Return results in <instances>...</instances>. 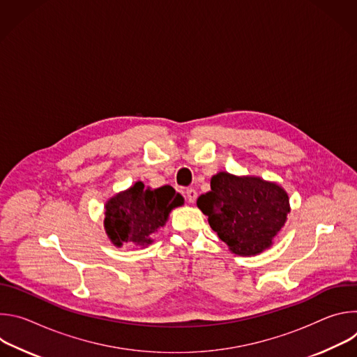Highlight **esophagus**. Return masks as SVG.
<instances>
[{"instance_id":"esophagus-1","label":"esophagus","mask_w":357,"mask_h":357,"mask_svg":"<svg viewBox=\"0 0 357 357\" xmlns=\"http://www.w3.org/2000/svg\"><path fill=\"white\" fill-rule=\"evenodd\" d=\"M186 199H188V202L189 203H195V200H196V197H197V193H196V190L195 189H192V188H189V189H186Z\"/></svg>"}]
</instances>
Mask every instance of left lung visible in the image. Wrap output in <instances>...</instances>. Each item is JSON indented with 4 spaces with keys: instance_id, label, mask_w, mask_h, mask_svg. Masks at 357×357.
Instances as JSON below:
<instances>
[{
    "instance_id": "left-lung-1",
    "label": "left lung",
    "mask_w": 357,
    "mask_h": 357,
    "mask_svg": "<svg viewBox=\"0 0 357 357\" xmlns=\"http://www.w3.org/2000/svg\"><path fill=\"white\" fill-rule=\"evenodd\" d=\"M219 238L237 256H257L273 245L291 212L287 190L277 182L225 171L196 200Z\"/></svg>"
}]
</instances>
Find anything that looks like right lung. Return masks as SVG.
<instances>
[{
	"label": "right lung",
	"mask_w": 357,
	"mask_h": 357,
	"mask_svg": "<svg viewBox=\"0 0 357 357\" xmlns=\"http://www.w3.org/2000/svg\"><path fill=\"white\" fill-rule=\"evenodd\" d=\"M185 199L169 185L152 189L137 181L112 196L105 205V230L116 247L132 244L146 247L160 227L168 222L172 209Z\"/></svg>",
	"instance_id": "1"
}]
</instances>
